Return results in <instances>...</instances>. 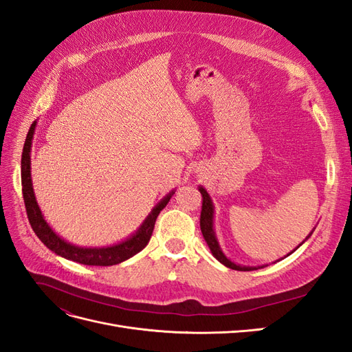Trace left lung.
Instances as JSON below:
<instances>
[{"label":"left lung","mask_w":352,"mask_h":352,"mask_svg":"<svg viewBox=\"0 0 352 352\" xmlns=\"http://www.w3.org/2000/svg\"><path fill=\"white\" fill-rule=\"evenodd\" d=\"M198 190H199L201 195H202V208H201L199 226H201L202 236H204V239H206V242H207V245H208V248H210L211 254L214 255V258H216L217 261H220L223 265H226V267H229V269H232V270H239V272H250V270H257V269L265 267V265H267V264L257 265V267H252V265H241V264H236V263L230 261V260L226 257L225 252H223L221 248H220L217 236H216V232H214V204H212L211 197H210V194L207 192V190H206L204 188L198 186ZM311 233H313V230H311ZM311 233L305 238V241L311 236ZM305 241H302L300 245H298V247H301V245H302ZM298 247H296V248H298ZM296 248H295V250H296ZM295 250H294V251H295ZM294 251H292V252H294ZM292 252H289V254H292ZM289 254H287V255H289Z\"/></svg>","instance_id":"8db88e82"}]
</instances>
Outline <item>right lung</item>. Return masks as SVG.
<instances>
[{
	"label": "right lung",
	"instance_id": "obj_1",
	"mask_svg": "<svg viewBox=\"0 0 352 352\" xmlns=\"http://www.w3.org/2000/svg\"><path fill=\"white\" fill-rule=\"evenodd\" d=\"M36 122L30 126V129L26 136V142L23 146L22 154V186H23V199L25 207L28 212V219L32 229L36 233V236L42 241L47 248H50L52 252L63 258H67L72 261H76L85 265H114L119 264L124 260H129L135 254L142 251L146 243L150 242V238L153 235L155 220L167 202L175 194V190L168 192L158 204L151 210L150 214L146 216L142 225L140 226L133 235H131L127 239L109 245V247H78L73 245L63 238H60L57 233L50 228L47 220L44 219V214L36 202V197L34 192V186H32V176H30V150H32V140H34Z\"/></svg>",
	"mask_w": 352,
	"mask_h": 352
}]
</instances>
